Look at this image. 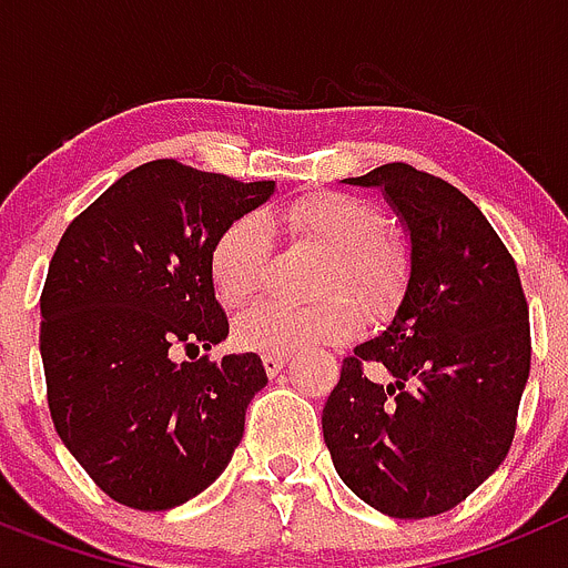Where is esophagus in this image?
Listing matches in <instances>:
<instances>
[{"mask_svg":"<svg viewBox=\"0 0 568 568\" xmlns=\"http://www.w3.org/2000/svg\"><path fill=\"white\" fill-rule=\"evenodd\" d=\"M285 363H288V357H285V354H263V366L271 377L283 372Z\"/></svg>","mask_w":568,"mask_h":568,"instance_id":"34e87169","label":"esophagus"}]
</instances>
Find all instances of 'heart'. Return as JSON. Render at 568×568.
I'll list each match as a JSON object with an SVG mask.
<instances>
[{"instance_id":"b5f03b06","label":"heart","mask_w":568,"mask_h":568,"mask_svg":"<svg viewBox=\"0 0 568 568\" xmlns=\"http://www.w3.org/2000/svg\"><path fill=\"white\" fill-rule=\"evenodd\" d=\"M294 240L325 251L317 291L325 300L294 305L265 300L251 305L234 323V343L245 352L294 354L320 343H337L354 332V305L337 294H352L366 314H383L400 297L406 256L386 240L383 211L352 194H314L291 202L274 216ZM271 263V229L260 214L231 220L211 245L209 274L216 297L240 305L263 288Z\"/></svg>"}]
</instances>
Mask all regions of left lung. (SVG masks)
Wrapping results in <instances>:
<instances>
[{
    "label": "left lung",
    "instance_id": "8db88e82",
    "mask_svg": "<svg viewBox=\"0 0 568 568\" xmlns=\"http://www.w3.org/2000/svg\"><path fill=\"white\" fill-rule=\"evenodd\" d=\"M348 185L379 189L408 236L394 317L354 345L323 408L339 480L400 520L443 515L495 475L529 379V308L517 265L466 194L406 162ZM386 367L374 384L362 366Z\"/></svg>",
    "mask_w": 568,
    "mask_h": 568
}]
</instances>
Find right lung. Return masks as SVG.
<instances>
[{"mask_svg":"<svg viewBox=\"0 0 568 568\" xmlns=\"http://www.w3.org/2000/svg\"><path fill=\"white\" fill-rule=\"evenodd\" d=\"M277 182H236L174 160L128 171L68 225L42 288L39 352L65 448L122 506L165 511L231 463L263 359L211 352L229 337L209 254Z\"/></svg>","mask_w":568,"mask_h":568,"instance_id":"right-lung-1","label":"right lung"}]
</instances>
